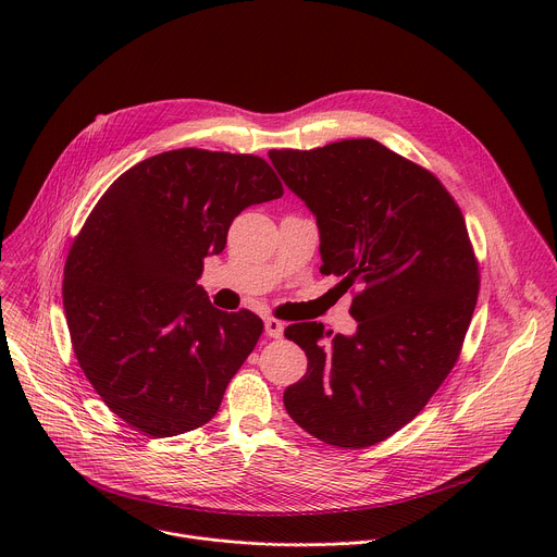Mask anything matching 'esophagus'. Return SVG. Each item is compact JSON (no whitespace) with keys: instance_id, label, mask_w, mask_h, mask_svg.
Wrapping results in <instances>:
<instances>
[{"instance_id":"34e87169","label":"esophagus","mask_w":557,"mask_h":557,"mask_svg":"<svg viewBox=\"0 0 557 557\" xmlns=\"http://www.w3.org/2000/svg\"><path fill=\"white\" fill-rule=\"evenodd\" d=\"M264 331H267L269 337L280 339L284 335V322L275 320V317H267V320H264Z\"/></svg>"}]
</instances>
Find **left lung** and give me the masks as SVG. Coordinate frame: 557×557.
<instances>
[{
  "mask_svg": "<svg viewBox=\"0 0 557 557\" xmlns=\"http://www.w3.org/2000/svg\"><path fill=\"white\" fill-rule=\"evenodd\" d=\"M269 158L317 218L322 273L359 288L352 337L317 322L284 331L308 357L286 412L329 445H376L428 406L460 355L479 299L465 218L432 172L372 138Z\"/></svg>",
  "mask_w": 557,
  "mask_h": 557,
  "instance_id": "8db88e82",
  "label": "left lung"
}]
</instances>
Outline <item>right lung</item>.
<instances>
[{
	"instance_id": "1",
	"label": "right lung",
	"mask_w": 557,
	"mask_h": 557,
	"mask_svg": "<svg viewBox=\"0 0 557 557\" xmlns=\"http://www.w3.org/2000/svg\"><path fill=\"white\" fill-rule=\"evenodd\" d=\"M282 194L260 156L185 147L101 196L67 253L63 308L78 366L127 425L165 438L215 417L264 324L211 306L198 277L233 218Z\"/></svg>"
}]
</instances>
